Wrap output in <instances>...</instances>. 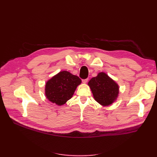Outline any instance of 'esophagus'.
Returning a JSON list of instances; mask_svg holds the SVG:
<instances>
[{
  "label": "esophagus",
  "mask_w": 157,
  "mask_h": 157,
  "mask_svg": "<svg viewBox=\"0 0 157 157\" xmlns=\"http://www.w3.org/2000/svg\"><path fill=\"white\" fill-rule=\"evenodd\" d=\"M88 78H85V79H82V81L84 83H86L88 82Z\"/></svg>",
  "instance_id": "obj_1"
}]
</instances>
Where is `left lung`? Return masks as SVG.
I'll return each mask as SVG.
<instances>
[{
    "label": "left lung",
    "mask_w": 157,
    "mask_h": 157,
    "mask_svg": "<svg viewBox=\"0 0 157 157\" xmlns=\"http://www.w3.org/2000/svg\"><path fill=\"white\" fill-rule=\"evenodd\" d=\"M94 98L102 105H109L117 98L118 86L104 73H99L88 82Z\"/></svg>",
    "instance_id": "left-lung-1"
}]
</instances>
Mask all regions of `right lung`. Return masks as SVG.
I'll return each mask as SVG.
<instances>
[{"instance_id":"obj_1","label":"right lung","mask_w":157,"mask_h":157,"mask_svg":"<svg viewBox=\"0 0 157 157\" xmlns=\"http://www.w3.org/2000/svg\"><path fill=\"white\" fill-rule=\"evenodd\" d=\"M80 83L81 80L77 76L68 71H61L46 82V98L57 105H63L72 98L75 90Z\"/></svg>"}]
</instances>
